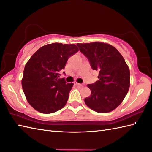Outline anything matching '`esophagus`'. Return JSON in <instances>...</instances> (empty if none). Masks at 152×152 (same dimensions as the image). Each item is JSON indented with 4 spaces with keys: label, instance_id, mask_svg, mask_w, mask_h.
Returning a JSON list of instances; mask_svg holds the SVG:
<instances>
[{
    "label": "esophagus",
    "instance_id": "34e87169",
    "mask_svg": "<svg viewBox=\"0 0 152 152\" xmlns=\"http://www.w3.org/2000/svg\"><path fill=\"white\" fill-rule=\"evenodd\" d=\"M74 85H76V86H85V83H78V82H74Z\"/></svg>",
    "mask_w": 152,
    "mask_h": 152
}]
</instances>
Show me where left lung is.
I'll return each mask as SVG.
<instances>
[{
    "label": "left lung",
    "instance_id": "left-lung-1",
    "mask_svg": "<svg viewBox=\"0 0 152 152\" xmlns=\"http://www.w3.org/2000/svg\"><path fill=\"white\" fill-rule=\"evenodd\" d=\"M88 59L93 70L99 72V80L88 84L91 94L86 98V105L93 110L107 113L121 104L130 86V71L120 53L108 44H77Z\"/></svg>",
    "mask_w": 152,
    "mask_h": 152
}]
</instances>
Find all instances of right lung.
<instances>
[{"label":"right lung","mask_w":152,"mask_h":152,"mask_svg":"<svg viewBox=\"0 0 152 152\" xmlns=\"http://www.w3.org/2000/svg\"><path fill=\"white\" fill-rule=\"evenodd\" d=\"M78 51L75 44L53 43L40 48L28 60L22 88L28 102L36 110L51 114L65 106L73 83L59 78L60 72L68 59Z\"/></svg>","instance_id":"add662e5"}]
</instances>
